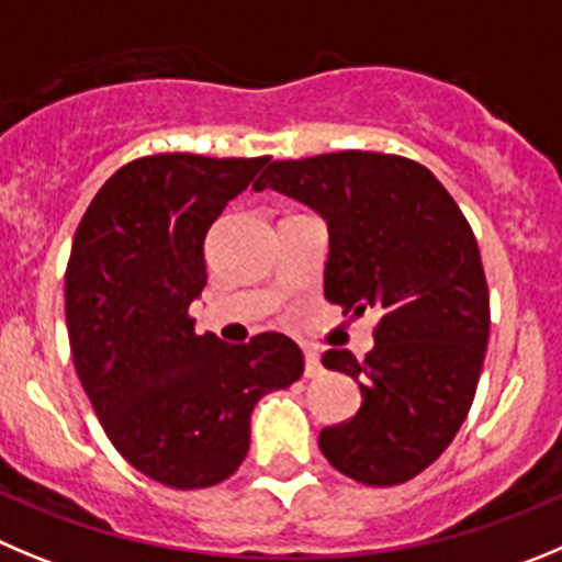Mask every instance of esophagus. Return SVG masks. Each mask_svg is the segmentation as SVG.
Returning <instances> with one entry per match:
<instances>
[{
  "instance_id": "1",
  "label": "esophagus",
  "mask_w": 562,
  "mask_h": 562,
  "mask_svg": "<svg viewBox=\"0 0 562 562\" xmlns=\"http://www.w3.org/2000/svg\"><path fill=\"white\" fill-rule=\"evenodd\" d=\"M318 374H322V358H318L316 349H305V376Z\"/></svg>"
}]
</instances>
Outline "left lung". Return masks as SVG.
I'll use <instances>...</instances> for the list:
<instances>
[{
	"instance_id": "8db88e82",
	"label": "left lung",
	"mask_w": 562,
	"mask_h": 562,
	"mask_svg": "<svg viewBox=\"0 0 562 562\" xmlns=\"http://www.w3.org/2000/svg\"><path fill=\"white\" fill-rule=\"evenodd\" d=\"M255 188L327 218L324 293L344 316H380L363 360L322 355L327 369L358 380L363 405L324 427L318 449L363 485L413 480L458 435L485 360L491 299L463 210L427 166L382 151L274 160Z\"/></svg>"
}]
</instances>
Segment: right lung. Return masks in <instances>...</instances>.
<instances>
[{"mask_svg":"<svg viewBox=\"0 0 562 562\" xmlns=\"http://www.w3.org/2000/svg\"><path fill=\"white\" fill-rule=\"evenodd\" d=\"M269 157L162 151L115 171L77 227L66 327L104 435L133 469L177 491L213 487L249 452L257 400L305 371L280 333L229 346L199 335L204 238Z\"/></svg>","mask_w":562,"mask_h":562,"instance_id":"1","label":"right lung"}]
</instances>
